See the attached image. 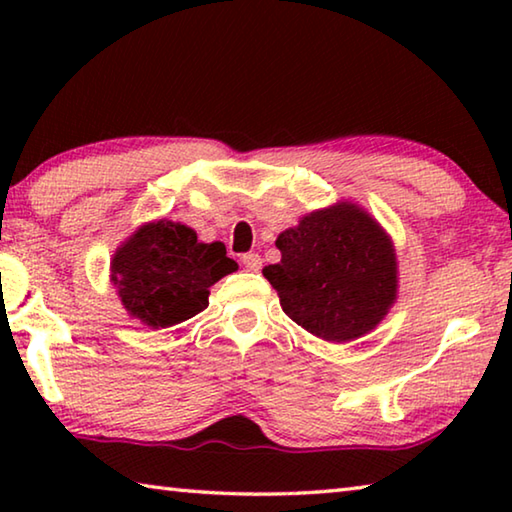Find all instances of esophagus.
I'll list each match as a JSON object with an SVG mask.
<instances>
[{
	"mask_svg": "<svg viewBox=\"0 0 512 512\" xmlns=\"http://www.w3.org/2000/svg\"><path fill=\"white\" fill-rule=\"evenodd\" d=\"M241 262H244L248 271H259V268H262V257H259L257 253H246L244 257H241Z\"/></svg>",
	"mask_w": 512,
	"mask_h": 512,
	"instance_id": "esophagus-1",
	"label": "esophagus"
}]
</instances>
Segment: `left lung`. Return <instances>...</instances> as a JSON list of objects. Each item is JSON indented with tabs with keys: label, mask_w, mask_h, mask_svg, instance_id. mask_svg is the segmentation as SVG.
Here are the masks:
<instances>
[{
	"label": "left lung",
	"mask_w": 512,
	"mask_h": 512,
	"mask_svg": "<svg viewBox=\"0 0 512 512\" xmlns=\"http://www.w3.org/2000/svg\"><path fill=\"white\" fill-rule=\"evenodd\" d=\"M280 264L264 277L291 320L318 339L345 343L375 329L397 298L391 237L354 203L302 216L277 237Z\"/></svg>",
	"instance_id": "obj_1"
}]
</instances>
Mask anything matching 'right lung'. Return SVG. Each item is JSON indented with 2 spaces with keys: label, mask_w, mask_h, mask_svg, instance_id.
<instances>
[{
  "label": "right lung",
  "mask_w": 512,
  "mask_h": 512,
  "mask_svg": "<svg viewBox=\"0 0 512 512\" xmlns=\"http://www.w3.org/2000/svg\"><path fill=\"white\" fill-rule=\"evenodd\" d=\"M110 268L128 314L160 329L201 314L212 284L237 271V262L221 241L203 244L187 225L160 219L128 237Z\"/></svg>",
  "instance_id": "add662e5"
}]
</instances>
